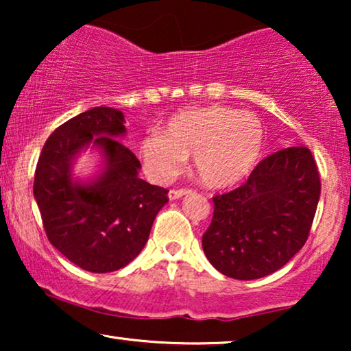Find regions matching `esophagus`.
Returning a JSON list of instances; mask_svg holds the SVG:
<instances>
[{"label": "esophagus", "mask_w": 351, "mask_h": 351, "mask_svg": "<svg viewBox=\"0 0 351 351\" xmlns=\"http://www.w3.org/2000/svg\"><path fill=\"white\" fill-rule=\"evenodd\" d=\"M191 190L189 189H172L169 190V199H179L184 195H189Z\"/></svg>", "instance_id": "1"}]
</instances>
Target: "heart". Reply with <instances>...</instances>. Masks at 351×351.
Wrapping results in <instances>:
<instances>
[{"label": "heart", "instance_id": "obj_1", "mask_svg": "<svg viewBox=\"0 0 351 351\" xmlns=\"http://www.w3.org/2000/svg\"><path fill=\"white\" fill-rule=\"evenodd\" d=\"M265 145V131L256 114L222 105L182 110L141 143L147 174L156 182L174 180L186 156L203 184L223 189L254 171Z\"/></svg>", "mask_w": 351, "mask_h": 351}]
</instances>
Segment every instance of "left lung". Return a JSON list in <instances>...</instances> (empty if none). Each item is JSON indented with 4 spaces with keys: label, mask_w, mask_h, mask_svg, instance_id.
<instances>
[{
    "label": "left lung",
    "mask_w": 351,
    "mask_h": 351,
    "mask_svg": "<svg viewBox=\"0 0 351 351\" xmlns=\"http://www.w3.org/2000/svg\"><path fill=\"white\" fill-rule=\"evenodd\" d=\"M321 193L315 158L306 147L267 156L241 186L215 195L203 249L215 270L257 280L285 267L304 247Z\"/></svg>",
    "instance_id": "1"
}]
</instances>
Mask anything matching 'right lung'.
<instances>
[{"instance_id":"right-lung-1","label":"right lung","mask_w":351,"mask_h":351,"mask_svg":"<svg viewBox=\"0 0 351 351\" xmlns=\"http://www.w3.org/2000/svg\"><path fill=\"white\" fill-rule=\"evenodd\" d=\"M126 132L117 108L94 107L60 124L43 147L35 195L46 237L57 251L86 271L108 273L132 262L145 246L166 189L138 179L141 161L117 141ZM94 143L108 171L90 186L71 180V160Z\"/></svg>"}]
</instances>
